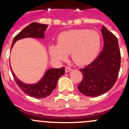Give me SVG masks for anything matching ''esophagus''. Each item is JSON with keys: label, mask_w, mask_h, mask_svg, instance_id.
<instances>
[{"label": "esophagus", "mask_w": 129, "mask_h": 129, "mask_svg": "<svg viewBox=\"0 0 129 129\" xmlns=\"http://www.w3.org/2000/svg\"><path fill=\"white\" fill-rule=\"evenodd\" d=\"M72 70V68H70V67H67L65 68V72H70Z\"/></svg>", "instance_id": "obj_1"}]
</instances>
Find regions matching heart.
I'll use <instances>...</instances> for the list:
<instances>
[{"label": "heart", "instance_id": "b5f03b06", "mask_svg": "<svg viewBox=\"0 0 129 129\" xmlns=\"http://www.w3.org/2000/svg\"><path fill=\"white\" fill-rule=\"evenodd\" d=\"M101 36L97 31L76 29L61 33L57 44L52 45L49 52L53 59L64 61L71 54V58L78 66H85L94 61L100 52Z\"/></svg>", "mask_w": 129, "mask_h": 129}]
</instances>
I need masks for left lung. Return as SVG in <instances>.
<instances>
[{"instance_id": "left-lung-1", "label": "left lung", "mask_w": 129, "mask_h": 129, "mask_svg": "<svg viewBox=\"0 0 129 129\" xmlns=\"http://www.w3.org/2000/svg\"><path fill=\"white\" fill-rule=\"evenodd\" d=\"M101 32L104 41L102 52L93 62L80 69L83 79L77 88L86 96H99L111 89L120 69L121 54L118 39L104 26Z\"/></svg>"}]
</instances>
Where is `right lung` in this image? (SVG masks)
I'll use <instances>...</instances> for the list:
<instances>
[{"label":"right lung","instance_id":"obj_1","mask_svg":"<svg viewBox=\"0 0 129 129\" xmlns=\"http://www.w3.org/2000/svg\"><path fill=\"white\" fill-rule=\"evenodd\" d=\"M47 24L32 22L24 28L14 37L11 49L17 41L26 37L43 39ZM11 69V67H10ZM64 67L61 68H51L46 70L43 78L35 84H25L16 77L11 69V72L16 83L25 94L35 98H44L50 95L56 87L59 78L64 74Z\"/></svg>","mask_w":129,"mask_h":129}]
</instances>
